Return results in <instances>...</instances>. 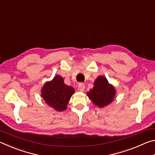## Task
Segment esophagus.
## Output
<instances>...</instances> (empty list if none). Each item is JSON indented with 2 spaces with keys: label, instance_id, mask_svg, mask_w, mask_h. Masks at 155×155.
Returning a JSON list of instances; mask_svg holds the SVG:
<instances>
[{
  "label": "esophagus",
  "instance_id": "1",
  "mask_svg": "<svg viewBox=\"0 0 155 155\" xmlns=\"http://www.w3.org/2000/svg\"><path fill=\"white\" fill-rule=\"evenodd\" d=\"M85 85H84L83 83H81L78 84V90H79V91H83L84 90H85Z\"/></svg>",
  "mask_w": 155,
  "mask_h": 155
}]
</instances>
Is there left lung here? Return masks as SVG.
Wrapping results in <instances>:
<instances>
[{
	"label": "left lung",
	"mask_w": 155,
	"mask_h": 155,
	"mask_svg": "<svg viewBox=\"0 0 155 155\" xmlns=\"http://www.w3.org/2000/svg\"><path fill=\"white\" fill-rule=\"evenodd\" d=\"M115 94L114 86L109 83L105 77L100 76L94 81V87L87 94L96 106L103 108L114 101Z\"/></svg>",
	"instance_id": "8db88e82"
}]
</instances>
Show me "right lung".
<instances>
[{"instance_id": "obj_1", "label": "right lung", "mask_w": 155, "mask_h": 155, "mask_svg": "<svg viewBox=\"0 0 155 155\" xmlns=\"http://www.w3.org/2000/svg\"><path fill=\"white\" fill-rule=\"evenodd\" d=\"M41 92L46 104L56 111H62L67 109L70 99L74 93V89L65 85L64 78L57 75L52 81L44 84Z\"/></svg>"}]
</instances>
